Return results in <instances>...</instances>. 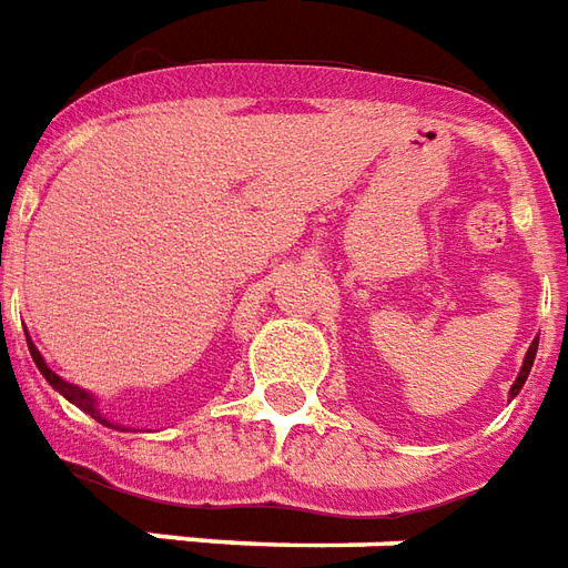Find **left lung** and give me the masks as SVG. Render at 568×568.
Returning a JSON list of instances; mask_svg holds the SVG:
<instances>
[{
  "label": "left lung",
  "mask_w": 568,
  "mask_h": 568,
  "mask_svg": "<svg viewBox=\"0 0 568 568\" xmlns=\"http://www.w3.org/2000/svg\"><path fill=\"white\" fill-rule=\"evenodd\" d=\"M536 348H539V339H532V346H530V352H527V358H524V367H520L518 379H515V385H511V397H515V394L524 388V382H527V376H530L532 358H536Z\"/></svg>",
  "instance_id": "1"
}]
</instances>
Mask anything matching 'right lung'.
<instances>
[{"instance_id":"add662e5","label":"right lung","mask_w":568,"mask_h":568,"mask_svg":"<svg viewBox=\"0 0 568 568\" xmlns=\"http://www.w3.org/2000/svg\"><path fill=\"white\" fill-rule=\"evenodd\" d=\"M29 352H32V361H36V367L41 369V376H44V379H48L50 385H53V388L60 390L65 400H71V403H74V406H78V409H83V413H87V415H92V418H95V422H99V424H108V427H113V424L108 422V418H104V415L99 413V409H95V400H92L87 390L78 388V385H71V382L60 379V376H57V373H53V369H50L48 364H44V358L38 355V348L32 346V339H29ZM116 430H120V427H116Z\"/></svg>"}]
</instances>
